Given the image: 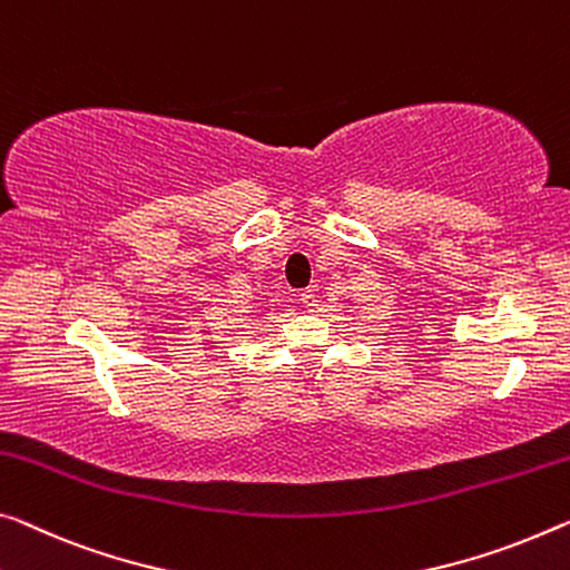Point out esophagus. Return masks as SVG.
Masks as SVG:
<instances>
[{"instance_id": "obj_1", "label": "esophagus", "mask_w": 570, "mask_h": 570, "mask_svg": "<svg viewBox=\"0 0 570 570\" xmlns=\"http://www.w3.org/2000/svg\"><path fill=\"white\" fill-rule=\"evenodd\" d=\"M301 303L305 305V308L311 311L313 305H315V295H313V293H303V295H301Z\"/></svg>"}]
</instances>
